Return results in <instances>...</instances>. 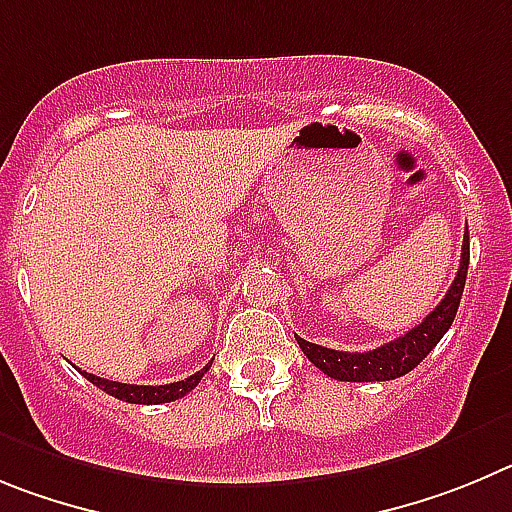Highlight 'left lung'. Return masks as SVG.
Segmentation results:
<instances>
[{"label":"left lung","mask_w":512,"mask_h":512,"mask_svg":"<svg viewBox=\"0 0 512 512\" xmlns=\"http://www.w3.org/2000/svg\"><path fill=\"white\" fill-rule=\"evenodd\" d=\"M469 267V232L464 234L462 245V262H459L457 278L446 290V296L441 298L439 306L428 313L426 319L411 331H405L403 336L393 339V342L382 344V347L370 349V352H339V349H326L321 344H311L301 336H296L298 347L303 349L313 365L319 367L324 375L334 377V380L344 382H382L403 377L421 365V359L426 357L436 344L441 342V336L449 331L451 321L457 316L459 301L464 293V280H467Z\"/></svg>","instance_id":"1"}]
</instances>
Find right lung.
I'll return each instance as SVG.
<instances>
[{
	"label": "right lung",
	"instance_id": "right-lung-1",
	"mask_svg": "<svg viewBox=\"0 0 512 512\" xmlns=\"http://www.w3.org/2000/svg\"><path fill=\"white\" fill-rule=\"evenodd\" d=\"M209 365L204 370L193 372L191 377L186 380H178V382H170V385H127V382H114V380H104V377H96L91 372H81L89 382H94L96 388H101L104 393H109L112 398L124 400V403H140V405H160V403H170V400H178L183 398L186 393H191L196 385L201 382L204 372L209 370Z\"/></svg>",
	"mask_w": 512,
	"mask_h": 512
}]
</instances>
